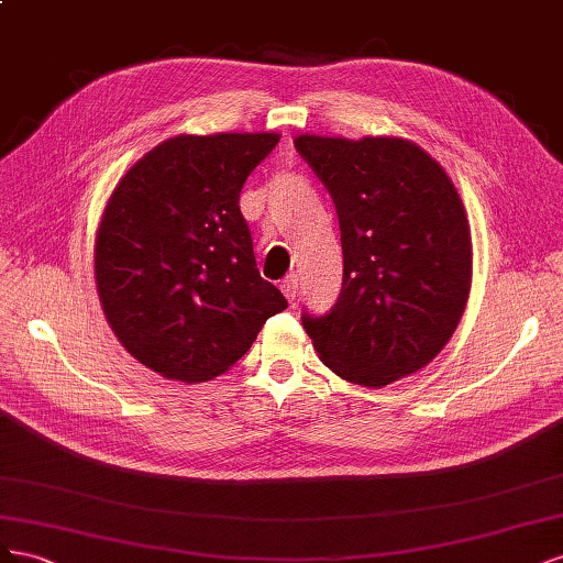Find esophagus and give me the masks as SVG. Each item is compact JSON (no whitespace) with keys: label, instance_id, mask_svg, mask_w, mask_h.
<instances>
[{"label":"esophagus","instance_id":"34e87169","mask_svg":"<svg viewBox=\"0 0 563 563\" xmlns=\"http://www.w3.org/2000/svg\"><path fill=\"white\" fill-rule=\"evenodd\" d=\"M280 290H283V295L287 297V301H295V299H297V290H299L297 276H287V278L280 283Z\"/></svg>","mask_w":563,"mask_h":563}]
</instances>
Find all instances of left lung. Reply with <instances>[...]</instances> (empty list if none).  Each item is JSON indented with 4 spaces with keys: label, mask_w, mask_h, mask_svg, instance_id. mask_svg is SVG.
<instances>
[{
    "label": "left lung",
    "mask_w": 563,
    "mask_h": 563,
    "mask_svg": "<svg viewBox=\"0 0 563 563\" xmlns=\"http://www.w3.org/2000/svg\"><path fill=\"white\" fill-rule=\"evenodd\" d=\"M334 202L344 276L334 307L301 311L334 375L379 389L451 340L472 287V235L443 167L404 139L297 136Z\"/></svg>",
    "instance_id": "left-lung-1"
}]
</instances>
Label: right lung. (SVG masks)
I'll return each mask as SVG.
<instances>
[{
  "instance_id": "add662e5",
  "label": "right lung",
  "mask_w": 563,
  "mask_h": 563,
  "mask_svg": "<svg viewBox=\"0 0 563 563\" xmlns=\"http://www.w3.org/2000/svg\"><path fill=\"white\" fill-rule=\"evenodd\" d=\"M278 134L174 136L122 176L96 235V285L122 346L167 379L205 382L287 309L260 276L240 190Z\"/></svg>"
}]
</instances>
